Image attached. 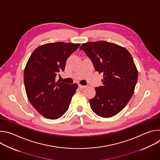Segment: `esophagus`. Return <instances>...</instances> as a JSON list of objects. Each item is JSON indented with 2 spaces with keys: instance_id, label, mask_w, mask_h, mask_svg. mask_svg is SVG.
<instances>
[{
  "instance_id": "1",
  "label": "esophagus",
  "mask_w": 160,
  "mask_h": 160,
  "mask_svg": "<svg viewBox=\"0 0 160 160\" xmlns=\"http://www.w3.org/2000/svg\"><path fill=\"white\" fill-rule=\"evenodd\" d=\"M78 87H79L80 88H81V89H83V88H86V87H87V85H82L79 84V85H78Z\"/></svg>"
}]
</instances>
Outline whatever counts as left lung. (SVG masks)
I'll use <instances>...</instances> for the list:
<instances>
[{
    "instance_id": "left-lung-1",
    "label": "left lung",
    "mask_w": 160,
    "mask_h": 160,
    "mask_svg": "<svg viewBox=\"0 0 160 160\" xmlns=\"http://www.w3.org/2000/svg\"><path fill=\"white\" fill-rule=\"evenodd\" d=\"M83 50L92 61L96 71L102 73V86L96 87L95 97L89 100L98 116L116 115L131 99L138 79V71L130 53L125 48L106 41L83 43Z\"/></svg>"
}]
</instances>
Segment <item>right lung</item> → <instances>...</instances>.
Masks as SVG:
<instances>
[{"instance_id": "right-lung-1", "label": "right lung", "mask_w": 160, "mask_h": 160, "mask_svg": "<svg viewBox=\"0 0 160 160\" xmlns=\"http://www.w3.org/2000/svg\"><path fill=\"white\" fill-rule=\"evenodd\" d=\"M80 43L58 42L39 45L32 52L24 71L27 98L33 108L48 119L61 117L69 108L78 88L77 83L56 81L66 61Z\"/></svg>"}]
</instances>
